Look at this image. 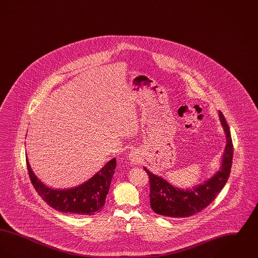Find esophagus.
Masks as SVG:
<instances>
[{
  "label": "esophagus",
  "mask_w": 258,
  "mask_h": 258,
  "mask_svg": "<svg viewBox=\"0 0 258 258\" xmlns=\"http://www.w3.org/2000/svg\"><path fill=\"white\" fill-rule=\"evenodd\" d=\"M132 160H133V162H134V163H137V162L139 161L138 156H136V155H133V156H132Z\"/></svg>",
  "instance_id": "obj_1"
}]
</instances>
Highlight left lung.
Returning a JSON list of instances; mask_svg holds the SVG:
<instances>
[{"mask_svg": "<svg viewBox=\"0 0 258 258\" xmlns=\"http://www.w3.org/2000/svg\"><path fill=\"white\" fill-rule=\"evenodd\" d=\"M219 116L226 136V145L220 170L203 184L184 190L172 185L144 167L150 181V203L155 213L171 218H186L196 215L212 203L226 184L232 165L233 144L229 126L221 111Z\"/></svg>", "mask_w": 258, "mask_h": 258, "instance_id": "8db88e82", "label": "left lung"}]
</instances>
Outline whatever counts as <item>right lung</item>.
I'll return each instance as SVG.
<instances>
[{"instance_id":"add662e5","label":"right lung","mask_w":258,"mask_h":258,"mask_svg":"<svg viewBox=\"0 0 258 258\" xmlns=\"http://www.w3.org/2000/svg\"><path fill=\"white\" fill-rule=\"evenodd\" d=\"M27 168L31 182L39 197L56 211L64 214L93 216L104 206L111 180L116 168V159L109 160L84 184L68 189L50 188L37 179L28 161Z\"/></svg>"}]
</instances>
